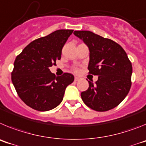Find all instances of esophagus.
<instances>
[{"mask_svg":"<svg viewBox=\"0 0 146 146\" xmlns=\"http://www.w3.org/2000/svg\"><path fill=\"white\" fill-rule=\"evenodd\" d=\"M80 80V78L79 77H74V81H75V82H77V81H79Z\"/></svg>","mask_w":146,"mask_h":146,"instance_id":"esophagus-1","label":"esophagus"}]
</instances>
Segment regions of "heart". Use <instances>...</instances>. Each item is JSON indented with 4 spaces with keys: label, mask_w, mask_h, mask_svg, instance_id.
Instances as JSON below:
<instances>
[{
    "label": "heart",
    "mask_w": 146,
    "mask_h": 146,
    "mask_svg": "<svg viewBox=\"0 0 146 146\" xmlns=\"http://www.w3.org/2000/svg\"><path fill=\"white\" fill-rule=\"evenodd\" d=\"M74 71L75 72H78V71H79V69H77V68H74Z\"/></svg>",
    "instance_id": "b5f03b06"
}]
</instances>
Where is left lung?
I'll return each instance as SVG.
<instances>
[{"label":"left lung","instance_id":"8db88e82","mask_svg":"<svg viewBox=\"0 0 146 146\" xmlns=\"http://www.w3.org/2000/svg\"><path fill=\"white\" fill-rule=\"evenodd\" d=\"M74 34L89 48V73L99 76L96 84L88 81V90L81 93L82 101L96 111L113 109L131 88V61L121 45L113 40L89 31H75Z\"/></svg>","mask_w":146,"mask_h":146}]
</instances>
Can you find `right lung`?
I'll return each instance as SVG.
<instances>
[{"label": "right lung", "mask_w": 146, "mask_h": 146, "mask_svg": "<svg viewBox=\"0 0 146 146\" xmlns=\"http://www.w3.org/2000/svg\"><path fill=\"white\" fill-rule=\"evenodd\" d=\"M73 30H58L31 42L17 56L11 81L23 102L38 111L60 104L66 88L74 81L72 74L55 77L49 69L61 58L62 48Z\"/></svg>", "instance_id": "add662e5"}]
</instances>
